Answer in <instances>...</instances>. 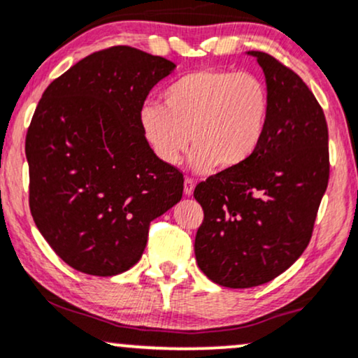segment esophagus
Masks as SVG:
<instances>
[{"instance_id":"esophagus-1","label":"esophagus","mask_w":358,"mask_h":358,"mask_svg":"<svg viewBox=\"0 0 358 358\" xmlns=\"http://www.w3.org/2000/svg\"><path fill=\"white\" fill-rule=\"evenodd\" d=\"M183 190H185V195L190 196L193 195V190H195V182H193L192 178H185V183H183Z\"/></svg>"}]
</instances>
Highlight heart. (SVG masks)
<instances>
[{
    "instance_id": "1",
    "label": "heart",
    "mask_w": 358,
    "mask_h": 358,
    "mask_svg": "<svg viewBox=\"0 0 358 358\" xmlns=\"http://www.w3.org/2000/svg\"><path fill=\"white\" fill-rule=\"evenodd\" d=\"M163 105L140 108L141 133L155 157L178 165L192 136V166L210 171L215 165L236 168L255 155L268 128L272 98L252 73L198 70L171 81Z\"/></svg>"
}]
</instances>
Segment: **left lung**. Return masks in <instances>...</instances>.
Segmentation results:
<instances>
[{
    "instance_id": "obj_1",
    "label": "left lung",
    "mask_w": 358,
    "mask_h": 358,
    "mask_svg": "<svg viewBox=\"0 0 358 358\" xmlns=\"http://www.w3.org/2000/svg\"><path fill=\"white\" fill-rule=\"evenodd\" d=\"M255 56L272 98L268 128L247 163L196 185L203 223L195 236L200 270L228 288L270 282L312 238L329 185V128L317 98L296 73L264 51Z\"/></svg>"
}]
</instances>
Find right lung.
<instances>
[{"label":"right lung","mask_w":358,"mask_h":358,"mask_svg":"<svg viewBox=\"0 0 358 358\" xmlns=\"http://www.w3.org/2000/svg\"><path fill=\"white\" fill-rule=\"evenodd\" d=\"M175 63L131 46L86 56L51 81L27 133L29 210L78 272L113 277L143 255L150 222L178 203L183 175L140 127L150 90Z\"/></svg>","instance_id":"right-lung-1"}]
</instances>
